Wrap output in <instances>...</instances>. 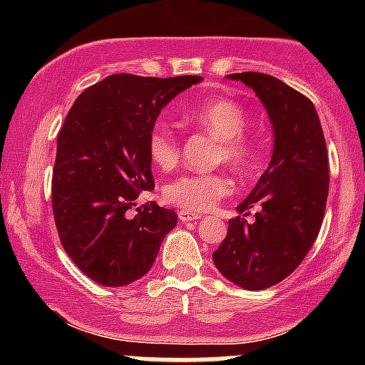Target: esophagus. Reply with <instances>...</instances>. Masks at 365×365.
Masks as SVG:
<instances>
[{
	"label": "esophagus",
	"instance_id": "esophagus-1",
	"mask_svg": "<svg viewBox=\"0 0 365 365\" xmlns=\"http://www.w3.org/2000/svg\"><path fill=\"white\" fill-rule=\"evenodd\" d=\"M178 217L182 222H194V220L201 219V213H194V212H189V210H180L178 212Z\"/></svg>",
	"mask_w": 365,
	"mask_h": 365
}]
</instances>
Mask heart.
<instances>
[{"instance_id":"b5f03b06","label":"heart","mask_w":365,"mask_h":365,"mask_svg":"<svg viewBox=\"0 0 365 365\" xmlns=\"http://www.w3.org/2000/svg\"><path fill=\"white\" fill-rule=\"evenodd\" d=\"M180 118L187 123L203 127L220 139L217 162H227L240 173L254 171L257 164V145L244 132L247 114L237 101L220 95L208 97L183 109ZM180 155L182 148L175 132L165 123L153 125L148 135V157L153 168L171 171L180 162ZM231 190L233 180L227 173H187L169 182L162 189V197L169 205L201 212L219 203Z\"/></svg>"}]
</instances>
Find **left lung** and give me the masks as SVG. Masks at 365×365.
<instances>
[{
  "mask_svg": "<svg viewBox=\"0 0 365 365\" xmlns=\"http://www.w3.org/2000/svg\"><path fill=\"white\" fill-rule=\"evenodd\" d=\"M256 91L274 127L270 165L237 206L213 252L220 274L244 289H264L288 277L307 256L325 215L329 153L314 104L277 77L230 73ZM257 208L255 220L245 217Z\"/></svg>",
  "mask_w": 365,
  "mask_h": 365,
  "instance_id": "obj_1",
  "label": "left lung"
}]
</instances>
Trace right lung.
<instances>
[{"label":"right lung","instance_id":"1","mask_svg":"<svg viewBox=\"0 0 365 365\" xmlns=\"http://www.w3.org/2000/svg\"><path fill=\"white\" fill-rule=\"evenodd\" d=\"M200 76L113 73L76 98L58 134L53 212L60 242L84 275L102 286H127L148 274L175 210L153 201L148 135L160 109Z\"/></svg>","mask_w":365,"mask_h":365}]
</instances>
